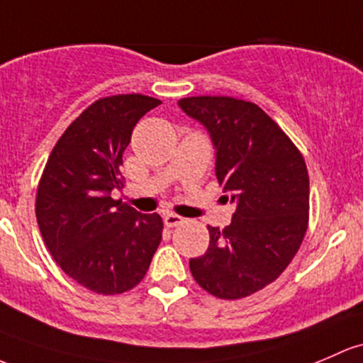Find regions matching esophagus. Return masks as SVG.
I'll use <instances>...</instances> for the list:
<instances>
[{
    "mask_svg": "<svg viewBox=\"0 0 363 363\" xmlns=\"http://www.w3.org/2000/svg\"><path fill=\"white\" fill-rule=\"evenodd\" d=\"M163 223H165L167 228H175V226H179V224L184 223V217L175 216V213H165V217H163Z\"/></svg>",
    "mask_w": 363,
    "mask_h": 363,
    "instance_id": "esophagus-1",
    "label": "esophagus"
}]
</instances>
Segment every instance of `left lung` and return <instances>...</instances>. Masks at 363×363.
Instances as JSON below:
<instances>
[{"mask_svg": "<svg viewBox=\"0 0 363 363\" xmlns=\"http://www.w3.org/2000/svg\"><path fill=\"white\" fill-rule=\"evenodd\" d=\"M179 108L207 128L216 175L236 203L230 226H208L211 243L189 269L220 299L261 291L291 264L308 230L310 179L303 155L254 102L186 97Z\"/></svg>", "mask_w": 363, "mask_h": 363, "instance_id": "1", "label": "left lung"}]
</instances>
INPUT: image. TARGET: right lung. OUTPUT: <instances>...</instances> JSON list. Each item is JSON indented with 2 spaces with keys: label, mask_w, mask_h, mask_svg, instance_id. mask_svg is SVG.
Wrapping results in <instances>:
<instances>
[{
  "label": "right lung",
  "mask_w": 363,
  "mask_h": 363,
  "mask_svg": "<svg viewBox=\"0 0 363 363\" xmlns=\"http://www.w3.org/2000/svg\"><path fill=\"white\" fill-rule=\"evenodd\" d=\"M162 102L140 94L95 101L52 150L36 194L45 245L62 272L91 292L114 296L135 287L162 242L158 213L113 200L123 188V151L137 121Z\"/></svg>",
  "instance_id": "obj_1"
}]
</instances>
